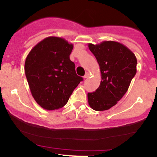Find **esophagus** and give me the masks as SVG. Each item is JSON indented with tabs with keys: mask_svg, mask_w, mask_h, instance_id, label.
I'll return each mask as SVG.
<instances>
[{
	"mask_svg": "<svg viewBox=\"0 0 157 157\" xmlns=\"http://www.w3.org/2000/svg\"><path fill=\"white\" fill-rule=\"evenodd\" d=\"M89 76H90V74H89V72H86V75H84V77H84L85 79H86V78H88V77H89Z\"/></svg>",
	"mask_w": 157,
	"mask_h": 157,
	"instance_id": "obj_1",
	"label": "esophagus"
}]
</instances>
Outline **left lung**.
Here are the masks:
<instances>
[{"label": "left lung", "mask_w": 157, "mask_h": 157, "mask_svg": "<svg viewBox=\"0 0 157 157\" xmlns=\"http://www.w3.org/2000/svg\"><path fill=\"white\" fill-rule=\"evenodd\" d=\"M88 46L100 66L102 79L98 89L88 93V102L95 111H105L116 105L127 92L136 73L137 60L128 48L116 41Z\"/></svg>", "instance_id": "obj_1"}]
</instances>
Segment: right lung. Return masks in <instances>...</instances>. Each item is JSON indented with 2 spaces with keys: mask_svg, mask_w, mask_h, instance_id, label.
Wrapping results in <instances>:
<instances>
[{
  "mask_svg": "<svg viewBox=\"0 0 157 157\" xmlns=\"http://www.w3.org/2000/svg\"><path fill=\"white\" fill-rule=\"evenodd\" d=\"M73 44L51 37L35 45L25 61V74L32 97L43 109L53 111L67 103L82 78L69 58Z\"/></svg>",
  "mask_w": 157,
  "mask_h": 157,
  "instance_id": "1",
  "label": "right lung"
}]
</instances>
